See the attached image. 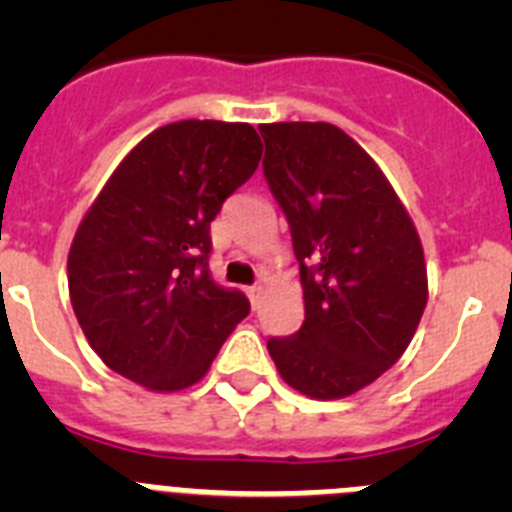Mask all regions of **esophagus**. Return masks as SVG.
I'll return each instance as SVG.
<instances>
[{
  "label": "esophagus",
  "instance_id": "34e87169",
  "mask_svg": "<svg viewBox=\"0 0 512 512\" xmlns=\"http://www.w3.org/2000/svg\"><path fill=\"white\" fill-rule=\"evenodd\" d=\"M261 292H264V289H261V284H253V287H248V289H246V295H248V300H251V305H253V307L259 305Z\"/></svg>",
  "mask_w": 512,
  "mask_h": 512
}]
</instances>
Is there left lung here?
<instances>
[{"instance_id":"left-lung-1","label":"left lung","mask_w":512,"mask_h":512,"mask_svg":"<svg viewBox=\"0 0 512 512\" xmlns=\"http://www.w3.org/2000/svg\"><path fill=\"white\" fill-rule=\"evenodd\" d=\"M300 261L305 323L266 343L289 387L338 400L382 377L428 302L423 246L374 158L330 122L259 125Z\"/></svg>"}]
</instances>
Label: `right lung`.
Instances as JSON below:
<instances>
[{"label":"right lung","mask_w":512,"mask_h":512,"mask_svg":"<svg viewBox=\"0 0 512 512\" xmlns=\"http://www.w3.org/2000/svg\"><path fill=\"white\" fill-rule=\"evenodd\" d=\"M248 122L179 120L122 158L69 251V295L89 346L151 392L200 382L246 295L212 282L210 223L261 161Z\"/></svg>","instance_id":"obj_1"}]
</instances>
